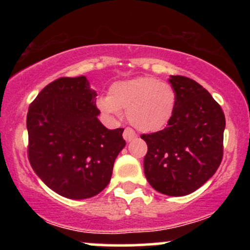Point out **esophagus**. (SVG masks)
Returning a JSON list of instances; mask_svg holds the SVG:
<instances>
[{
	"label": "esophagus",
	"instance_id": "1",
	"mask_svg": "<svg viewBox=\"0 0 250 250\" xmlns=\"http://www.w3.org/2000/svg\"><path fill=\"white\" fill-rule=\"evenodd\" d=\"M123 137H125V141L129 142L136 137V134H135V131L131 128H125V131H123Z\"/></svg>",
	"mask_w": 250,
	"mask_h": 250
}]
</instances>
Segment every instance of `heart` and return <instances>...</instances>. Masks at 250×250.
Wrapping results in <instances>:
<instances>
[{
  "label": "heart",
  "instance_id": "b5f03b06",
  "mask_svg": "<svg viewBox=\"0 0 250 250\" xmlns=\"http://www.w3.org/2000/svg\"><path fill=\"white\" fill-rule=\"evenodd\" d=\"M176 94L167 82L150 76L119 81L109 88V96L97 100V107L110 117L127 111L129 122L140 131L153 133L165 128L173 116Z\"/></svg>",
  "mask_w": 250,
  "mask_h": 250
}]
</instances>
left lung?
I'll list each match as a JSON object with an SVG mask.
<instances>
[{
  "mask_svg": "<svg viewBox=\"0 0 250 250\" xmlns=\"http://www.w3.org/2000/svg\"><path fill=\"white\" fill-rule=\"evenodd\" d=\"M176 105L167 127L142 134L148 146L143 167L149 185L169 196L199 189L223 157L226 119L221 105L202 85L186 76L169 79Z\"/></svg>",
  "mask_w": 250,
  "mask_h": 250,
  "instance_id": "obj_1",
  "label": "left lung"
}]
</instances>
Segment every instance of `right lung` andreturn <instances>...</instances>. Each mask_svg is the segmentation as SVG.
<instances>
[{
  "label": "right lung",
  "instance_id": "add662e5",
  "mask_svg": "<svg viewBox=\"0 0 250 250\" xmlns=\"http://www.w3.org/2000/svg\"><path fill=\"white\" fill-rule=\"evenodd\" d=\"M96 96L85 76L60 77L40 91L27 114L31 168L68 199L101 193L125 146L123 128L109 130L97 119Z\"/></svg>",
  "mask_w": 250,
  "mask_h": 250
}]
</instances>
